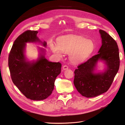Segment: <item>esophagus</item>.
Here are the masks:
<instances>
[{
    "label": "esophagus",
    "instance_id": "esophagus-1",
    "mask_svg": "<svg viewBox=\"0 0 125 125\" xmlns=\"http://www.w3.org/2000/svg\"><path fill=\"white\" fill-rule=\"evenodd\" d=\"M62 69H63V70H67V69H68V67L67 65H63V66H62Z\"/></svg>",
    "mask_w": 125,
    "mask_h": 125
}]
</instances>
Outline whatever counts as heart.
<instances>
[{
	"mask_svg": "<svg viewBox=\"0 0 125 125\" xmlns=\"http://www.w3.org/2000/svg\"><path fill=\"white\" fill-rule=\"evenodd\" d=\"M57 47L51 45V50L57 56H62V52L69 54V59L73 63L82 62L91 54L94 49L93 42L81 36L63 37L58 41Z\"/></svg>",
	"mask_w": 125,
	"mask_h": 125,
	"instance_id": "obj_1",
	"label": "heart"
}]
</instances>
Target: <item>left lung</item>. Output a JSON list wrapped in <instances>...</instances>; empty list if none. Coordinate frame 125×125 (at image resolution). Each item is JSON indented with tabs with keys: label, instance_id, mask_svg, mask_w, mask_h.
<instances>
[{
	"label": "left lung",
	"instance_id": "obj_1",
	"mask_svg": "<svg viewBox=\"0 0 125 125\" xmlns=\"http://www.w3.org/2000/svg\"><path fill=\"white\" fill-rule=\"evenodd\" d=\"M102 46L97 55L78 66L74 73L73 83L82 96L93 97L106 92L110 88L120 65L119 49L115 40L107 33L100 30ZM103 60L107 66L104 73H95L97 62Z\"/></svg>",
	"mask_w": 125,
	"mask_h": 125
}]
</instances>
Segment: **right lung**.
Listing matches in <instances>:
<instances>
[{
    "label": "right lung",
    "instance_id": "1",
    "mask_svg": "<svg viewBox=\"0 0 125 125\" xmlns=\"http://www.w3.org/2000/svg\"><path fill=\"white\" fill-rule=\"evenodd\" d=\"M38 31L27 30L14 42L8 57V66L11 79L14 85L28 99L40 101L46 99L54 88L56 77L61 73L62 64L52 62L40 56L36 62L26 60L24 56L25 43L42 42L37 36ZM44 49H41L43 52Z\"/></svg>",
    "mask_w": 125,
    "mask_h": 125
}]
</instances>
